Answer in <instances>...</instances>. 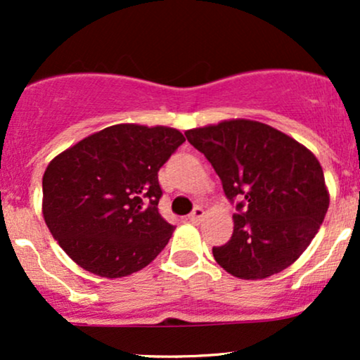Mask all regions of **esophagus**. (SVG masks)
Listing matches in <instances>:
<instances>
[{
  "instance_id": "1",
  "label": "esophagus",
  "mask_w": 360,
  "mask_h": 360,
  "mask_svg": "<svg viewBox=\"0 0 360 360\" xmlns=\"http://www.w3.org/2000/svg\"><path fill=\"white\" fill-rule=\"evenodd\" d=\"M203 217H205V210L201 208V206H196V208L193 210V213L189 214V221H193V223H200L201 220H203Z\"/></svg>"
}]
</instances>
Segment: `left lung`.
<instances>
[{
    "label": "left lung",
    "instance_id": "obj_1",
    "mask_svg": "<svg viewBox=\"0 0 360 360\" xmlns=\"http://www.w3.org/2000/svg\"><path fill=\"white\" fill-rule=\"evenodd\" d=\"M186 139L210 160L237 208L232 237L213 247L214 260L240 279L269 278L291 266L328 210L316 157L283 131L252 120L193 128Z\"/></svg>",
    "mask_w": 360,
    "mask_h": 360
}]
</instances>
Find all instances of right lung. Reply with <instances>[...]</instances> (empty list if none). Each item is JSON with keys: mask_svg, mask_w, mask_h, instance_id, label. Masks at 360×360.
<instances>
[{"mask_svg": "<svg viewBox=\"0 0 360 360\" xmlns=\"http://www.w3.org/2000/svg\"><path fill=\"white\" fill-rule=\"evenodd\" d=\"M176 128L122 123L64 150L44 172V220L82 269L123 278L162 252L174 226L160 217L159 169L184 142Z\"/></svg>", "mask_w": 360, "mask_h": 360, "instance_id": "obj_1", "label": "right lung"}]
</instances>
